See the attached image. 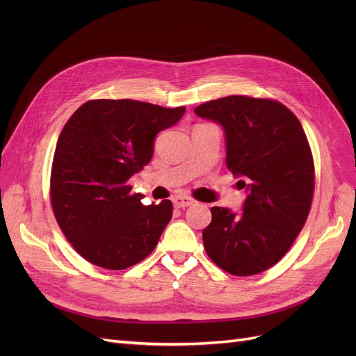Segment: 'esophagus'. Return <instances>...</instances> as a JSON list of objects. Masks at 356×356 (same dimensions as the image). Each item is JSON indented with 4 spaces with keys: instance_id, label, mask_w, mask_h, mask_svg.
Wrapping results in <instances>:
<instances>
[{
    "instance_id": "34e87169",
    "label": "esophagus",
    "mask_w": 356,
    "mask_h": 356,
    "mask_svg": "<svg viewBox=\"0 0 356 356\" xmlns=\"http://www.w3.org/2000/svg\"><path fill=\"white\" fill-rule=\"evenodd\" d=\"M193 203H195V200H193L188 196H177L174 199V204H175L177 208H187V207H190V204H193Z\"/></svg>"
}]
</instances>
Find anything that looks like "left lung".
<instances>
[{
    "label": "left lung",
    "mask_w": 356,
    "mask_h": 356,
    "mask_svg": "<svg viewBox=\"0 0 356 356\" xmlns=\"http://www.w3.org/2000/svg\"><path fill=\"white\" fill-rule=\"evenodd\" d=\"M195 113L224 129L225 165L246 191L239 213L211 208L204 250L230 275L261 273L288 252L307 220L315 168L306 134L285 105L270 99L225 96Z\"/></svg>",
    "instance_id": "8db88e82"
}]
</instances>
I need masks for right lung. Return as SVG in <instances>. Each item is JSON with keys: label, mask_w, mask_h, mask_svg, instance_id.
Here are the masks:
<instances>
[{"label": "right lung", "mask_w": 356, "mask_h": 356, "mask_svg": "<svg viewBox=\"0 0 356 356\" xmlns=\"http://www.w3.org/2000/svg\"><path fill=\"white\" fill-rule=\"evenodd\" d=\"M132 99H95L75 111L53 156L50 199L60 230L89 263L123 270L153 252L172 202L144 207L127 181L154 153V138L184 115Z\"/></svg>", "instance_id": "right-lung-1"}]
</instances>
